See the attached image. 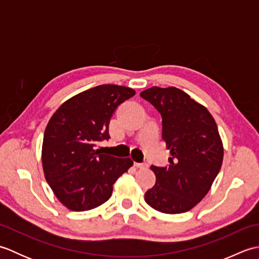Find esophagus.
<instances>
[{
  "label": "esophagus",
  "instance_id": "esophagus-1",
  "mask_svg": "<svg viewBox=\"0 0 259 259\" xmlns=\"http://www.w3.org/2000/svg\"><path fill=\"white\" fill-rule=\"evenodd\" d=\"M135 166L137 168H140V169H146L148 168V164L146 162H135Z\"/></svg>",
  "mask_w": 259,
  "mask_h": 259
}]
</instances>
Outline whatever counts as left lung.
I'll return each mask as SVG.
<instances>
[{"label": "left lung", "mask_w": 259, "mask_h": 259, "mask_svg": "<svg viewBox=\"0 0 259 259\" xmlns=\"http://www.w3.org/2000/svg\"><path fill=\"white\" fill-rule=\"evenodd\" d=\"M140 97L161 114L162 139L170 151L166 167L151 166L156 184L146 202L163 213L190 210L205 197L222 168L224 147L210 112L175 87H152Z\"/></svg>", "instance_id": "left-lung-1"}]
</instances>
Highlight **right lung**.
Returning a JSON list of instances; mask_svg holds the SVG:
<instances>
[{
	"label": "right lung",
	"mask_w": 259,
	"mask_h": 259,
	"mask_svg": "<svg viewBox=\"0 0 259 259\" xmlns=\"http://www.w3.org/2000/svg\"><path fill=\"white\" fill-rule=\"evenodd\" d=\"M131 88L102 84L62 103L46 128L42 167L59 201L73 211H84L106 202L113 184L134 161L96 149L108 140L109 123L119 104L134 97Z\"/></svg>",
	"instance_id": "obj_1"
}]
</instances>
